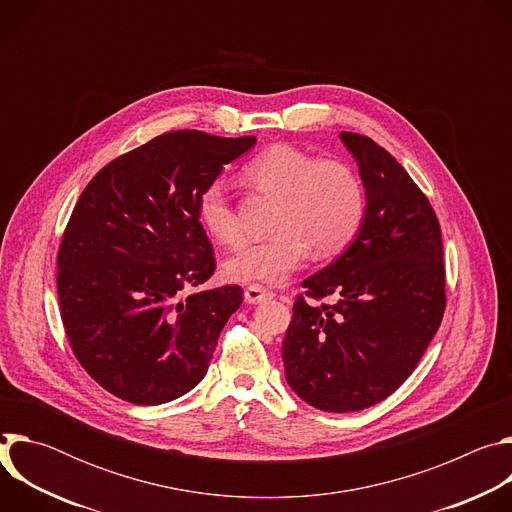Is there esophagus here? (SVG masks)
<instances>
[{
  "label": "esophagus",
  "mask_w": 512,
  "mask_h": 512,
  "mask_svg": "<svg viewBox=\"0 0 512 512\" xmlns=\"http://www.w3.org/2000/svg\"><path fill=\"white\" fill-rule=\"evenodd\" d=\"M271 298H273V291H269V289L263 287V285L253 283V285L245 287V302H247V304H261V302H267V300H271Z\"/></svg>",
  "instance_id": "obj_1"
}]
</instances>
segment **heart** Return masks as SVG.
Masks as SVG:
<instances>
[{"label": "heart", "instance_id": "obj_1", "mask_svg": "<svg viewBox=\"0 0 512 512\" xmlns=\"http://www.w3.org/2000/svg\"><path fill=\"white\" fill-rule=\"evenodd\" d=\"M247 180L279 196L271 216L273 235L243 245L225 263L233 281L279 283L310 255L342 251L364 218V190L356 172L342 160L322 158L296 148L273 145L245 168ZM206 233L221 245L243 239L237 212L221 182H210L198 198Z\"/></svg>", "mask_w": 512, "mask_h": 512}]
</instances>
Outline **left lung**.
Returning <instances> with one entry per match:
<instances>
[{
	"mask_svg": "<svg viewBox=\"0 0 512 512\" xmlns=\"http://www.w3.org/2000/svg\"><path fill=\"white\" fill-rule=\"evenodd\" d=\"M367 194L352 245L304 279L281 358L289 387L332 413L367 409L415 371L446 310L437 216L405 168L371 137L342 131ZM334 297L332 305L306 303Z\"/></svg>",
	"mask_w": 512,
	"mask_h": 512,
	"instance_id": "1",
	"label": "left lung"
}]
</instances>
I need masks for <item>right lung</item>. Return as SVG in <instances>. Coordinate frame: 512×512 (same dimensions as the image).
<instances>
[{"label": "right lung", "mask_w": 512, "mask_h": 512, "mask_svg": "<svg viewBox=\"0 0 512 512\" xmlns=\"http://www.w3.org/2000/svg\"><path fill=\"white\" fill-rule=\"evenodd\" d=\"M255 141L170 131L109 162L83 190L56 257L58 304L72 352L111 395L160 405L204 379L243 289L182 298L216 269L198 198Z\"/></svg>", "instance_id": "1"}]
</instances>
